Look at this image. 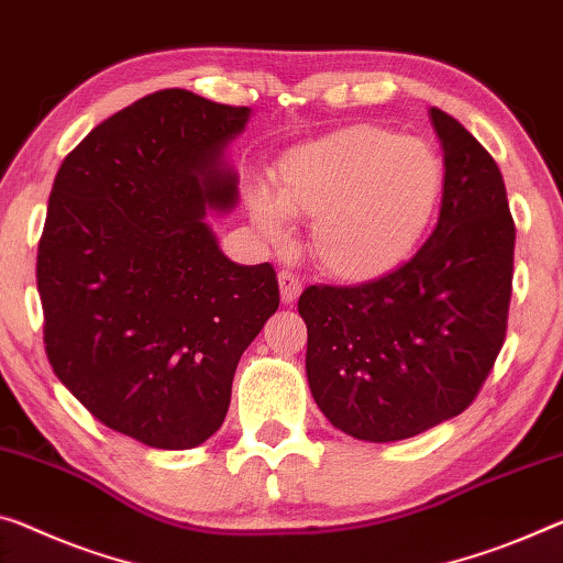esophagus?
Returning <instances> with one entry per match:
<instances>
[{
	"mask_svg": "<svg viewBox=\"0 0 563 563\" xmlns=\"http://www.w3.org/2000/svg\"><path fill=\"white\" fill-rule=\"evenodd\" d=\"M279 291H282L284 305H294V301H297V297L301 294L299 276L289 272V269H282L279 272Z\"/></svg>",
	"mask_w": 563,
	"mask_h": 563,
	"instance_id": "esophagus-1",
	"label": "esophagus"
}]
</instances>
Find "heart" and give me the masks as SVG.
<instances>
[{
	"mask_svg": "<svg viewBox=\"0 0 563 563\" xmlns=\"http://www.w3.org/2000/svg\"><path fill=\"white\" fill-rule=\"evenodd\" d=\"M443 188V158L430 143L377 125H350L284 155L274 201L258 194L252 211L272 241L282 239V210L311 219L314 262L336 279L369 282L397 269L420 246Z\"/></svg>",
	"mask_w": 563,
	"mask_h": 563,
	"instance_id": "1",
	"label": "heart"
}]
</instances>
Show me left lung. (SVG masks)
I'll list each match as a JSON object with an SVG mask.
<instances>
[{
  "instance_id": "8db88e82",
  "label": "left lung",
  "mask_w": 563,
  "mask_h": 563,
  "mask_svg": "<svg viewBox=\"0 0 563 563\" xmlns=\"http://www.w3.org/2000/svg\"><path fill=\"white\" fill-rule=\"evenodd\" d=\"M430 120L445 188L420 252L375 282L299 297L309 390L334 428L369 443L461 415L506 342L516 223L504 176L453 115L432 108Z\"/></svg>"
}]
</instances>
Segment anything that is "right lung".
<instances>
[{
  "label": "right lung",
  "mask_w": 563,
  "mask_h": 563,
  "mask_svg": "<svg viewBox=\"0 0 563 563\" xmlns=\"http://www.w3.org/2000/svg\"><path fill=\"white\" fill-rule=\"evenodd\" d=\"M249 108L180 88L102 120L59 166L37 249L45 350L92 418L188 451L221 428L241 354L279 307L274 266L221 254L223 148Z\"/></svg>",
  "instance_id": "1"
}]
</instances>
